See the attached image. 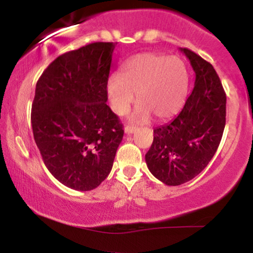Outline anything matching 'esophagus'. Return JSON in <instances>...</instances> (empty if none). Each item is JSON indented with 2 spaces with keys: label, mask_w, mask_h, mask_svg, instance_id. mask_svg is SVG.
I'll list each match as a JSON object with an SVG mask.
<instances>
[{
  "label": "esophagus",
  "mask_w": 253,
  "mask_h": 253,
  "mask_svg": "<svg viewBox=\"0 0 253 253\" xmlns=\"http://www.w3.org/2000/svg\"><path fill=\"white\" fill-rule=\"evenodd\" d=\"M134 130H135V127L128 126V125H127V126H125V133H126V134H132Z\"/></svg>",
  "instance_id": "34e87169"
}]
</instances>
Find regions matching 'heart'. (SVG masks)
<instances>
[{"instance_id": "heart-1", "label": "heart", "mask_w": 253, "mask_h": 253, "mask_svg": "<svg viewBox=\"0 0 253 253\" xmlns=\"http://www.w3.org/2000/svg\"><path fill=\"white\" fill-rule=\"evenodd\" d=\"M188 71L181 58L161 53H141L124 65L121 75L114 74L107 82L110 108L125 115L135 101L133 119L147 120L153 115L163 120L176 115L187 97Z\"/></svg>"}]
</instances>
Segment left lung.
I'll use <instances>...</instances> for the list:
<instances>
[{
  "mask_svg": "<svg viewBox=\"0 0 253 253\" xmlns=\"http://www.w3.org/2000/svg\"><path fill=\"white\" fill-rule=\"evenodd\" d=\"M195 72V84L179 114L153 129L145 155L147 168L167 185L190 181L215 155L226 125V94L213 65L195 52L181 48Z\"/></svg>",
  "mask_w": 253,
  "mask_h": 253,
  "instance_id": "left-lung-1",
  "label": "left lung"
}]
</instances>
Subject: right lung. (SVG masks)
I'll use <instances>...</instances> for the list:
<instances>
[{
    "label": "right lung",
    "instance_id": "add662e5",
    "mask_svg": "<svg viewBox=\"0 0 253 253\" xmlns=\"http://www.w3.org/2000/svg\"><path fill=\"white\" fill-rule=\"evenodd\" d=\"M118 42H91L62 54L37 82L34 140L48 171L75 190H92L113 168L123 124L107 106V82Z\"/></svg>",
    "mask_w": 253,
    "mask_h": 253
}]
</instances>
